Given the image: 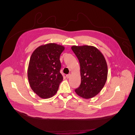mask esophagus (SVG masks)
I'll return each mask as SVG.
<instances>
[{
  "instance_id": "esophagus-1",
  "label": "esophagus",
  "mask_w": 135,
  "mask_h": 135,
  "mask_svg": "<svg viewBox=\"0 0 135 135\" xmlns=\"http://www.w3.org/2000/svg\"><path fill=\"white\" fill-rule=\"evenodd\" d=\"M71 76V74H68V75H66V77L67 78H70Z\"/></svg>"
}]
</instances>
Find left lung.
Returning a JSON list of instances; mask_svg holds the SVG:
<instances>
[{
    "label": "left lung",
    "mask_w": 135,
    "mask_h": 135,
    "mask_svg": "<svg viewBox=\"0 0 135 135\" xmlns=\"http://www.w3.org/2000/svg\"><path fill=\"white\" fill-rule=\"evenodd\" d=\"M72 50L80 64L81 83L75 90L79 96L90 99L98 94L108 76V66L102 53L95 47L73 46Z\"/></svg>",
    "instance_id": "obj_1"
}]
</instances>
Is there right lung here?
I'll list each match as a JSON object with an SVG mask.
<instances>
[{
    "label": "right lung",
    "instance_id": "1",
    "mask_svg": "<svg viewBox=\"0 0 135 135\" xmlns=\"http://www.w3.org/2000/svg\"><path fill=\"white\" fill-rule=\"evenodd\" d=\"M64 47L55 43L41 45L33 52L29 62L27 77L30 85L42 99L54 96L63 80L60 57Z\"/></svg>",
    "mask_w": 135,
    "mask_h": 135
}]
</instances>
